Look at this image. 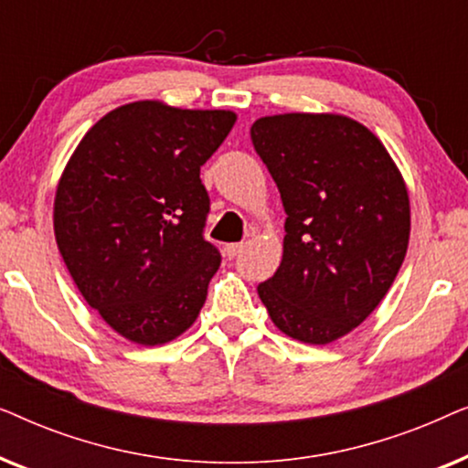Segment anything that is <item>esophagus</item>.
Wrapping results in <instances>:
<instances>
[{"instance_id":"34e87169","label":"esophagus","mask_w":468,"mask_h":468,"mask_svg":"<svg viewBox=\"0 0 468 468\" xmlns=\"http://www.w3.org/2000/svg\"><path fill=\"white\" fill-rule=\"evenodd\" d=\"M240 251H242V242H236V245H228V247H226L228 260H234L236 255H239Z\"/></svg>"}]
</instances>
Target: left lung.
<instances>
[{
    "label": "left lung",
    "mask_w": 468,
    "mask_h": 468,
    "mask_svg": "<svg viewBox=\"0 0 468 468\" xmlns=\"http://www.w3.org/2000/svg\"><path fill=\"white\" fill-rule=\"evenodd\" d=\"M277 183L283 260L258 285L283 335L328 345L357 328L386 298L407 255L409 191L368 127L336 112H285L251 127Z\"/></svg>",
    "instance_id": "left-lung-1"
}]
</instances>
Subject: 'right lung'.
I'll use <instances>...</instances> for the list:
<instances>
[{
    "instance_id": "1",
    "label": "right lung",
    "mask_w": 468,
    "mask_h": 468,
    "mask_svg": "<svg viewBox=\"0 0 468 468\" xmlns=\"http://www.w3.org/2000/svg\"><path fill=\"white\" fill-rule=\"evenodd\" d=\"M234 123L232 111L132 101L104 114L61 172L57 247L87 304L127 341L170 343L200 315L221 264L202 236L200 165Z\"/></svg>"
}]
</instances>
